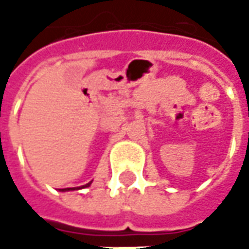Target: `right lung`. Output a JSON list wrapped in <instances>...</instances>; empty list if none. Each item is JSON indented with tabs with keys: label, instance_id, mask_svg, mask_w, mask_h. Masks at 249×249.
<instances>
[{
	"label": "right lung",
	"instance_id": "obj_1",
	"mask_svg": "<svg viewBox=\"0 0 249 249\" xmlns=\"http://www.w3.org/2000/svg\"><path fill=\"white\" fill-rule=\"evenodd\" d=\"M91 184V181L90 183H87V184H86V186H83L82 188H84V187H89ZM69 190H74V188H62V191H69Z\"/></svg>",
	"mask_w": 249,
	"mask_h": 249
}]
</instances>
